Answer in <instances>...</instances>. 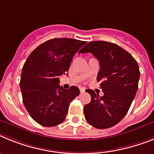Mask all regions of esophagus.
Wrapping results in <instances>:
<instances>
[{"instance_id": "1", "label": "esophagus", "mask_w": 154, "mask_h": 154, "mask_svg": "<svg viewBox=\"0 0 154 154\" xmlns=\"http://www.w3.org/2000/svg\"><path fill=\"white\" fill-rule=\"evenodd\" d=\"M80 91L81 93H84L85 91V88H80Z\"/></svg>"}]
</instances>
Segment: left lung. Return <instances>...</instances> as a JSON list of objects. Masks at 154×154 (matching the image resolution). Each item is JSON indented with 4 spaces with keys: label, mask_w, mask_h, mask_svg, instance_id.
Segmentation results:
<instances>
[{
    "label": "left lung",
    "mask_w": 154,
    "mask_h": 154,
    "mask_svg": "<svg viewBox=\"0 0 154 154\" xmlns=\"http://www.w3.org/2000/svg\"><path fill=\"white\" fill-rule=\"evenodd\" d=\"M85 53H92L99 61L97 81L104 95L88 89L91 100L84 107V114L92 126L108 129L119 122L130 108L138 90L139 65L132 55L112 42H91L79 52Z\"/></svg>",
    "instance_id": "obj_1"
}]
</instances>
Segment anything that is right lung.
Wrapping results in <instances>:
<instances>
[{
    "label": "right lung",
    "mask_w": 154,
    "mask_h": 154,
    "mask_svg": "<svg viewBox=\"0 0 154 154\" xmlns=\"http://www.w3.org/2000/svg\"><path fill=\"white\" fill-rule=\"evenodd\" d=\"M85 44L73 38H53L38 45L25 61L20 88L25 109L37 123L56 126L66 119L69 103L80 90L75 86L63 89L59 77L68 72L73 56Z\"/></svg>",
    "instance_id": "1"
}]
</instances>
